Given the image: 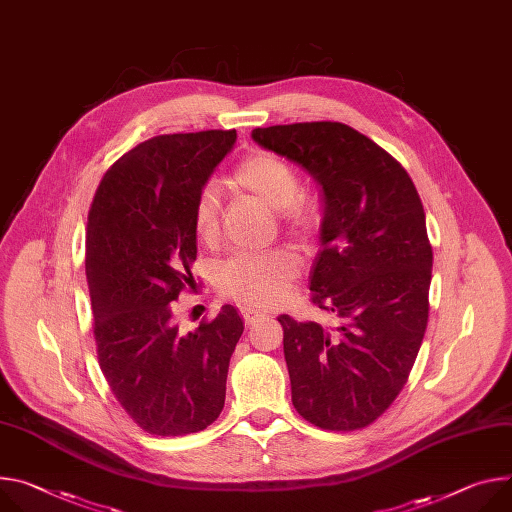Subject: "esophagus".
<instances>
[{
  "instance_id": "1",
  "label": "esophagus",
  "mask_w": 512,
  "mask_h": 512,
  "mask_svg": "<svg viewBox=\"0 0 512 512\" xmlns=\"http://www.w3.org/2000/svg\"><path fill=\"white\" fill-rule=\"evenodd\" d=\"M241 314H243V318H245V324H253V322H257V320L263 316L261 312H255V310H251V308H243Z\"/></svg>"
}]
</instances>
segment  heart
I'll list each match as a JSON object with an SVG mask.
<instances>
[{
	"mask_svg": "<svg viewBox=\"0 0 512 512\" xmlns=\"http://www.w3.org/2000/svg\"><path fill=\"white\" fill-rule=\"evenodd\" d=\"M237 188L257 196L277 210L284 228L302 243H310L322 224L318 202L300 192V177L284 159L271 153H253L232 171ZM194 232L198 241L214 243L220 230V202L214 190L206 188L194 202ZM300 273V259L290 249L261 253H235L216 275V286L226 296L251 308H269L286 294Z\"/></svg>",
	"mask_w": 512,
	"mask_h": 512,
	"instance_id": "b5f03b06",
	"label": "heart"
}]
</instances>
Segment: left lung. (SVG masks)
<instances>
[{
  "instance_id": "obj_1",
  "label": "left lung",
  "mask_w": 512,
  "mask_h": 512,
  "mask_svg": "<svg viewBox=\"0 0 512 512\" xmlns=\"http://www.w3.org/2000/svg\"><path fill=\"white\" fill-rule=\"evenodd\" d=\"M253 141L320 185V251L312 304L337 329L280 314L292 404L324 431H357L402 392L429 320L433 249L406 169L341 122L255 128Z\"/></svg>"
}]
</instances>
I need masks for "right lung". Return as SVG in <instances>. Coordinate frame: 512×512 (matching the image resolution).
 <instances>
[{"label":"right lung","mask_w":512,"mask_h":512,"mask_svg":"<svg viewBox=\"0 0 512 512\" xmlns=\"http://www.w3.org/2000/svg\"><path fill=\"white\" fill-rule=\"evenodd\" d=\"M235 141L237 130L153 136L106 171L87 214L98 361L120 406L151 435L204 431L224 408L243 320L226 304L183 335L173 302L194 284V202Z\"/></svg>","instance_id":"1"}]
</instances>
